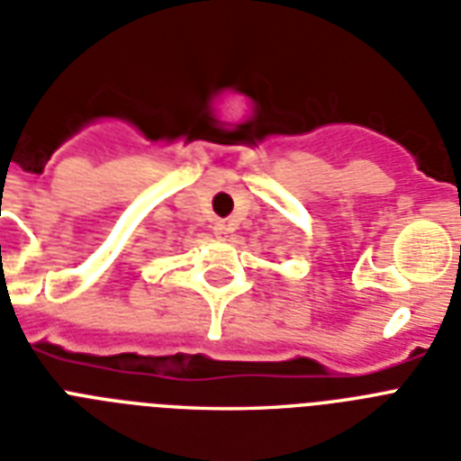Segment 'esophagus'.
<instances>
[{
	"label": "esophagus",
	"instance_id": "1",
	"mask_svg": "<svg viewBox=\"0 0 461 461\" xmlns=\"http://www.w3.org/2000/svg\"><path fill=\"white\" fill-rule=\"evenodd\" d=\"M212 231H215L218 237H227V234H230V231H231V224L215 222V224H212Z\"/></svg>",
	"mask_w": 461,
	"mask_h": 461
}]
</instances>
